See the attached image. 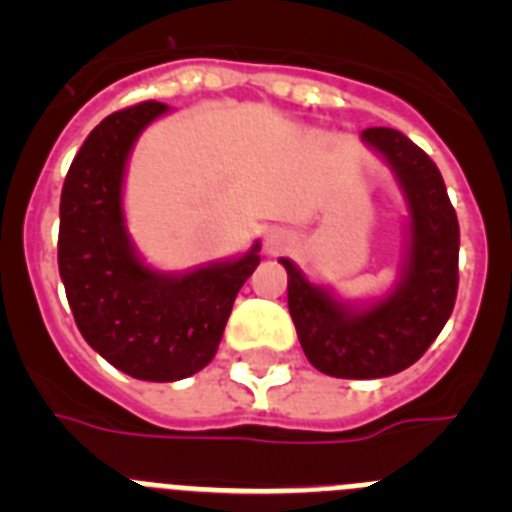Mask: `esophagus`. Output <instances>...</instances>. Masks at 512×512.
I'll use <instances>...</instances> for the list:
<instances>
[{"instance_id": "esophagus-1", "label": "esophagus", "mask_w": 512, "mask_h": 512, "mask_svg": "<svg viewBox=\"0 0 512 512\" xmlns=\"http://www.w3.org/2000/svg\"><path fill=\"white\" fill-rule=\"evenodd\" d=\"M284 248V238L279 233L266 235V251H282Z\"/></svg>"}]
</instances>
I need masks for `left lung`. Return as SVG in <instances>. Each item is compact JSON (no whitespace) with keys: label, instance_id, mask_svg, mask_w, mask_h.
Returning <instances> with one entry per match:
<instances>
[{"label":"left lung","instance_id":"left-lung-1","mask_svg":"<svg viewBox=\"0 0 512 512\" xmlns=\"http://www.w3.org/2000/svg\"><path fill=\"white\" fill-rule=\"evenodd\" d=\"M361 140L397 174L410 207L408 266L390 297L354 310L315 287L289 259V315L307 361L341 379H379L408 369L449 320L459 289V220L431 156L392 128H366Z\"/></svg>","mask_w":512,"mask_h":512}]
</instances>
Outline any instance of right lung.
<instances>
[{"instance_id": "obj_1", "label": "right lung", "mask_w": 512, "mask_h": 512, "mask_svg": "<svg viewBox=\"0 0 512 512\" xmlns=\"http://www.w3.org/2000/svg\"><path fill=\"white\" fill-rule=\"evenodd\" d=\"M166 110L151 99L99 122L66 174L58 228V271L81 336L115 369L146 382H176L210 364L235 295L261 261L259 243L241 259L189 274H158L135 256L122 176L140 130Z\"/></svg>"}]
</instances>
